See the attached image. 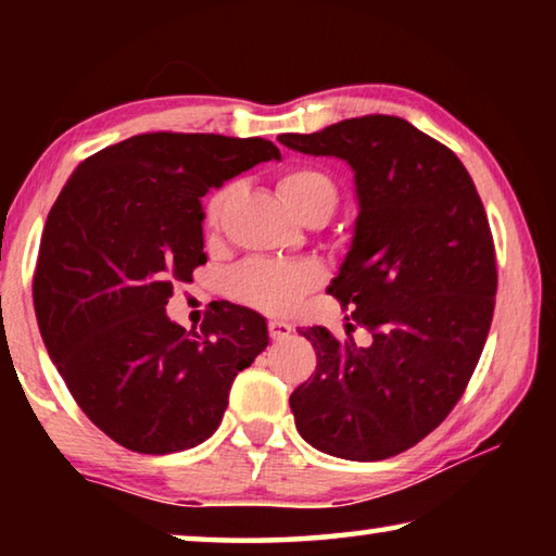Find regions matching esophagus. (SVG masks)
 Listing matches in <instances>:
<instances>
[{
  "instance_id": "obj_1",
  "label": "esophagus",
  "mask_w": 556,
  "mask_h": 556,
  "mask_svg": "<svg viewBox=\"0 0 556 556\" xmlns=\"http://www.w3.org/2000/svg\"><path fill=\"white\" fill-rule=\"evenodd\" d=\"M291 331H294V328H291V324H287V321H279V318H271L269 321L271 341H285V338L291 336Z\"/></svg>"
}]
</instances>
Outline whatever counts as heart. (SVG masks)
I'll return each instance as SVG.
<instances>
[{
	"label": "heart",
	"mask_w": 556,
	"mask_h": 556,
	"mask_svg": "<svg viewBox=\"0 0 556 556\" xmlns=\"http://www.w3.org/2000/svg\"><path fill=\"white\" fill-rule=\"evenodd\" d=\"M277 188L281 201L296 215L308 208H324L331 213L336 205V184L321 168H291L279 178ZM225 201H228V188L215 191L205 203V225L208 228H218ZM318 281H321V269L314 262L250 260L230 271L228 289L235 299L248 301L252 306L267 308V312H289Z\"/></svg>",
	"instance_id": "obj_1"
}]
</instances>
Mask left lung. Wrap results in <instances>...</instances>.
<instances>
[{"mask_svg":"<svg viewBox=\"0 0 556 556\" xmlns=\"http://www.w3.org/2000/svg\"><path fill=\"white\" fill-rule=\"evenodd\" d=\"M277 139L353 168V240L326 291L372 333L363 348L324 326L301 331L316 372L289 397L296 429L338 458L397 456L446 419L483 353L497 271L481 195L451 149L402 117Z\"/></svg>","mask_w":556,"mask_h":556,"instance_id":"8db88e82","label":"left lung"}]
</instances>
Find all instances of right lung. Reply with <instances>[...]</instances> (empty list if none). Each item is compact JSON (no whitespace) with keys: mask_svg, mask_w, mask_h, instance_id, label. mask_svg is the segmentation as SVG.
Masks as SVG:
<instances>
[{"mask_svg":"<svg viewBox=\"0 0 556 556\" xmlns=\"http://www.w3.org/2000/svg\"><path fill=\"white\" fill-rule=\"evenodd\" d=\"M271 159L260 137L137 135L75 168L46 218L34 275L46 351L92 425L129 451L199 446L269 343L248 306L220 304L186 331L166 304L205 265L203 195Z\"/></svg>","mask_w":556,"mask_h":556,"instance_id":"obj_1","label":"right lung"}]
</instances>
